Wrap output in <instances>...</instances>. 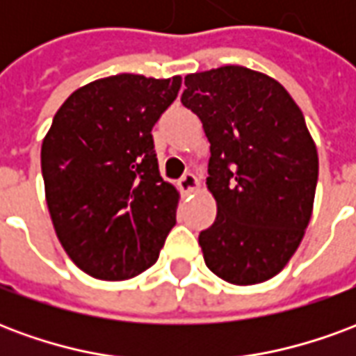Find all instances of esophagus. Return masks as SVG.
<instances>
[{"label": "esophagus", "instance_id": "1", "mask_svg": "<svg viewBox=\"0 0 356 356\" xmlns=\"http://www.w3.org/2000/svg\"><path fill=\"white\" fill-rule=\"evenodd\" d=\"M179 191L181 193H194V191H198V186H200V181H198V177L194 175V173H185L183 177L179 179Z\"/></svg>", "mask_w": 356, "mask_h": 356}]
</instances>
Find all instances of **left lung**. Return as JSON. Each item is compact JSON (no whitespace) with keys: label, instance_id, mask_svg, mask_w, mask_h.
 Returning <instances> with one entry per match:
<instances>
[{"label":"left lung","instance_id":"obj_1","mask_svg":"<svg viewBox=\"0 0 356 356\" xmlns=\"http://www.w3.org/2000/svg\"><path fill=\"white\" fill-rule=\"evenodd\" d=\"M181 102L209 140L213 225L200 232L208 268L236 286L278 275L313 213L318 154L303 112L270 76L221 66L185 76Z\"/></svg>","mask_w":356,"mask_h":356}]
</instances>
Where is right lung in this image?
Returning a JSON list of instances; mask_svg holds the SVG:
<instances>
[{"label":"right lung","instance_id":"1","mask_svg":"<svg viewBox=\"0 0 356 356\" xmlns=\"http://www.w3.org/2000/svg\"><path fill=\"white\" fill-rule=\"evenodd\" d=\"M181 78L118 74L76 89L42 145L51 221L68 257L99 280L152 267L175 225L179 193L158 170L152 127Z\"/></svg>","mask_w":356,"mask_h":356}]
</instances>
